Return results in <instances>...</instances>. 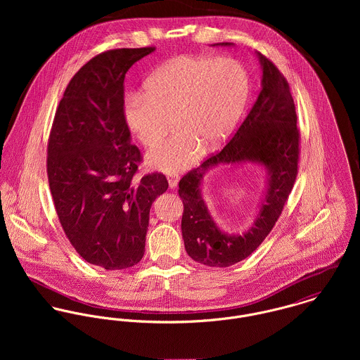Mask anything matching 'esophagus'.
Returning <instances> with one entry per match:
<instances>
[{
  "label": "esophagus",
  "mask_w": 360,
  "mask_h": 360,
  "mask_svg": "<svg viewBox=\"0 0 360 360\" xmlns=\"http://www.w3.org/2000/svg\"><path fill=\"white\" fill-rule=\"evenodd\" d=\"M167 183H169L170 188H174L177 186V183H179V176H176V174L167 176Z\"/></svg>",
  "instance_id": "esophagus-1"
}]
</instances>
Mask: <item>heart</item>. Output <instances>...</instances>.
I'll return each instance as SVG.
<instances>
[{
	"label": "heart",
	"mask_w": 360,
	"mask_h": 360,
	"mask_svg": "<svg viewBox=\"0 0 360 360\" xmlns=\"http://www.w3.org/2000/svg\"><path fill=\"white\" fill-rule=\"evenodd\" d=\"M250 96V76L231 58L179 56L147 79L144 94L129 97L123 116L130 131L150 148L174 124V134L151 154L148 165L176 174L194 166L236 129Z\"/></svg>",
	"instance_id": "1"
}]
</instances>
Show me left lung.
<instances>
[{"label": "left lung", "mask_w": 360, "mask_h": 360, "mask_svg": "<svg viewBox=\"0 0 360 360\" xmlns=\"http://www.w3.org/2000/svg\"><path fill=\"white\" fill-rule=\"evenodd\" d=\"M230 47L233 43L213 44ZM262 83L245 120L219 154L188 172L179 183L184 212L181 233L186 251L195 262L227 267L250 257L271 231L294 187L298 173L300 130L290 86L280 70L255 52ZM257 162L266 170V187L253 224L243 233L221 231L202 197L207 172L219 164Z\"/></svg>", "instance_id": "1"}]
</instances>
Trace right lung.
<instances>
[{
	"label": "right lung",
	"instance_id": "add662e5",
	"mask_svg": "<svg viewBox=\"0 0 360 360\" xmlns=\"http://www.w3.org/2000/svg\"><path fill=\"white\" fill-rule=\"evenodd\" d=\"M154 47L90 59L69 82L52 124L47 172L62 229L77 254L106 270L137 264L150 209L167 190L162 173L134 179L141 155L123 116L127 70Z\"/></svg>",
	"mask_w": 360,
	"mask_h": 360
}]
</instances>
